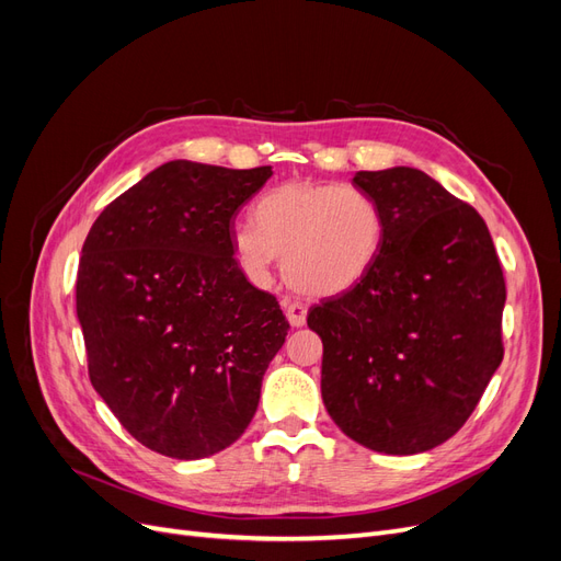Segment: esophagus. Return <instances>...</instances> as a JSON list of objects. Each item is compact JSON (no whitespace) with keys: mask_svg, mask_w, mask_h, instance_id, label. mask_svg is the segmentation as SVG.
Returning <instances> with one entry per match:
<instances>
[{"mask_svg":"<svg viewBox=\"0 0 561 561\" xmlns=\"http://www.w3.org/2000/svg\"><path fill=\"white\" fill-rule=\"evenodd\" d=\"M283 311L287 316V320H290L293 328H301L304 322H307V307L299 301H293V299H283Z\"/></svg>","mask_w":561,"mask_h":561,"instance_id":"34e87169","label":"esophagus"}]
</instances>
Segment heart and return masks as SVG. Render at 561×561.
<instances>
[{
	"instance_id": "obj_1",
	"label": "heart",
	"mask_w": 561,
	"mask_h": 561,
	"mask_svg": "<svg viewBox=\"0 0 561 561\" xmlns=\"http://www.w3.org/2000/svg\"><path fill=\"white\" fill-rule=\"evenodd\" d=\"M254 225L231 233L233 252L252 276H266L276 257L295 290L336 297L375 266L383 243V213L369 194L342 184L283 182L254 208Z\"/></svg>"
}]
</instances>
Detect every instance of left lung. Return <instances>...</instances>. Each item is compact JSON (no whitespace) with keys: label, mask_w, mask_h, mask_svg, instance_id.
Masks as SVG:
<instances>
[{"label":"left lung","mask_w":561,"mask_h":561,"mask_svg":"<svg viewBox=\"0 0 561 561\" xmlns=\"http://www.w3.org/2000/svg\"><path fill=\"white\" fill-rule=\"evenodd\" d=\"M353 184L379 203L383 243L358 285L309 311L322 402L358 445L421 454L463 426L503 360V268L480 213L423 171Z\"/></svg>","instance_id":"left-lung-1"}]
</instances>
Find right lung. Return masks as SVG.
Masks as SVG:
<instances>
[{
    "instance_id": "right-lung-1",
    "label": "right lung",
    "mask_w": 561,
    "mask_h": 561,
    "mask_svg": "<svg viewBox=\"0 0 561 561\" xmlns=\"http://www.w3.org/2000/svg\"><path fill=\"white\" fill-rule=\"evenodd\" d=\"M274 175L168 161L114 198L81 248L89 377L147 449L206 458L239 439L287 336L274 295L233 257L231 225Z\"/></svg>"
}]
</instances>
